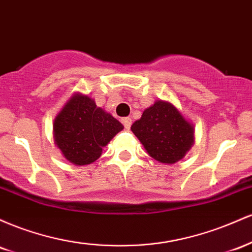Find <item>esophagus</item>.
<instances>
[{"mask_svg": "<svg viewBox=\"0 0 252 252\" xmlns=\"http://www.w3.org/2000/svg\"><path fill=\"white\" fill-rule=\"evenodd\" d=\"M122 123H123L124 128L130 129V126H131V118H130V117L122 118Z\"/></svg>", "mask_w": 252, "mask_h": 252, "instance_id": "1", "label": "esophagus"}]
</instances>
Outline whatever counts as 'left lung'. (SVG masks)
<instances>
[{
  "label": "left lung",
  "instance_id": "left-lung-1",
  "mask_svg": "<svg viewBox=\"0 0 252 252\" xmlns=\"http://www.w3.org/2000/svg\"><path fill=\"white\" fill-rule=\"evenodd\" d=\"M131 131L147 153L161 163L181 160L194 143V126L172 103L158 100L143 111Z\"/></svg>",
  "mask_w": 252,
  "mask_h": 252
}]
</instances>
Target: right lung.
Returning <instances> with one entry per match:
<instances>
[{
	"mask_svg": "<svg viewBox=\"0 0 252 252\" xmlns=\"http://www.w3.org/2000/svg\"><path fill=\"white\" fill-rule=\"evenodd\" d=\"M123 128L92 98L74 94L54 118V142L66 160L85 166L94 162L102 155L103 147Z\"/></svg>",
	"mask_w": 252,
	"mask_h": 252,
	"instance_id": "right-lung-1",
	"label": "right lung"
}]
</instances>
